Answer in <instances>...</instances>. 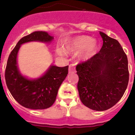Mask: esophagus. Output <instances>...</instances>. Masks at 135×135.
Masks as SVG:
<instances>
[{"label":"esophagus","instance_id":"obj_1","mask_svg":"<svg viewBox=\"0 0 135 135\" xmlns=\"http://www.w3.org/2000/svg\"><path fill=\"white\" fill-rule=\"evenodd\" d=\"M75 71V65L73 64H71L69 65V73H73Z\"/></svg>","mask_w":135,"mask_h":135}]
</instances>
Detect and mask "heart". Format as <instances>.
I'll use <instances>...</instances> for the list:
<instances>
[{"label": "heart", "mask_w": 135, "mask_h": 135, "mask_svg": "<svg viewBox=\"0 0 135 135\" xmlns=\"http://www.w3.org/2000/svg\"><path fill=\"white\" fill-rule=\"evenodd\" d=\"M97 45L95 40H92L87 36H80L71 40L68 46V50L71 52L78 53L82 51L81 57L89 59L96 53Z\"/></svg>", "instance_id": "1"}]
</instances>
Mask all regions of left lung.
<instances>
[{"label": "left lung", "mask_w": 135, "mask_h": 135, "mask_svg": "<svg viewBox=\"0 0 135 135\" xmlns=\"http://www.w3.org/2000/svg\"><path fill=\"white\" fill-rule=\"evenodd\" d=\"M103 43L99 53L76 65L78 90L82 103L105 111L122 97L129 80L128 59L118 41L99 32Z\"/></svg>", "instance_id": "left-lung-1"}]
</instances>
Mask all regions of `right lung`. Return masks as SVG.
Wrapping results in <instances>:
<instances>
[{"label": "right lung", "instance_id": "right-lung-1", "mask_svg": "<svg viewBox=\"0 0 135 135\" xmlns=\"http://www.w3.org/2000/svg\"><path fill=\"white\" fill-rule=\"evenodd\" d=\"M53 37L45 32H34L20 39L7 60L5 77L7 88L21 105L32 109L50 108L55 101L59 86L68 74V65H52L44 76L34 80L20 74L17 66V55L20 46L30 41L50 42Z\"/></svg>", "mask_w": 135, "mask_h": 135}]
</instances>
